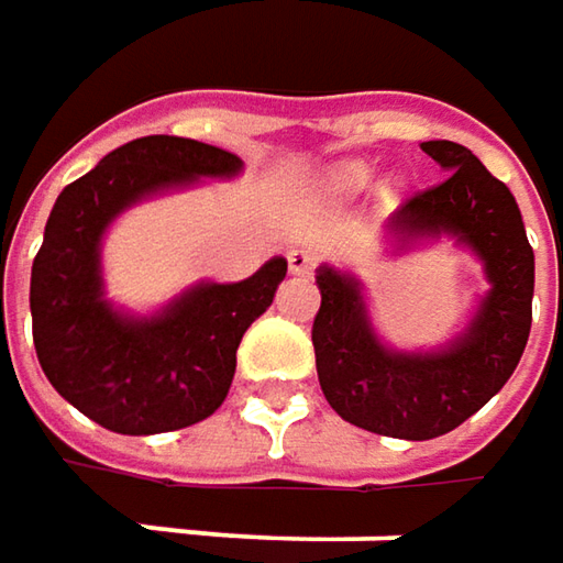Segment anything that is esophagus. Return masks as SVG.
Instances as JSON below:
<instances>
[{
	"label": "esophagus",
	"mask_w": 563,
	"mask_h": 563,
	"mask_svg": "<svg viewBox=\"0 0 563 563\" xmlns=\"http://www.w3.org/2000/svg\"><path fill=\"white\" fill-rule=\"evenodd\" d=\"M313 266L316 256L310 250H291V253H288V269H291L294 275H310Z\"/></svg>",
	"instance_id": "1"
}]
</instances>
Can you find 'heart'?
I'll return each mask as SVG.
<instances>
[{
	"instance_id": "obj_1",
	"label": "heart",
	"mask_w": 563,
	"mask_h": 563,
	"mask_svg": "<svg viewBox=\"0 0 563 563\" xmlns=\"http://www.w3.org/2000/svg\"><path fill=\"white\" fill-rule=\"evenodd\" d=\"M366 181H369V172L363 165H344V168H338L335 175H332V187H335L338 194H354Z\"/></svg>"
}]
</instances>
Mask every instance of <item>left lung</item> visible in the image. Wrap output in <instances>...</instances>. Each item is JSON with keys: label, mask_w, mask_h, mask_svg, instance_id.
Returning <instances> with one entry per match:
<instances>
[{"label": "left lung", "mask_w": 563, "mask_h": 563, "mask_svg": "<svg viewBox=\"0 0 563 563\" xmlns=\"http://www.w3.org/2000/svg\"><path fill=\"white\" fill-rule=\"evenodd\" d=\"M439 185L407 197L391 219L400 238L451 231L486 263L492 291L464 335L439 354H391L369 329L354 278L319 269L316 373L341 420L366 432L426 442L457 429L501 391L532 325V247L517 200L466 146L429 141Z\"/></svg>", "instance_id": "1"}]
</instances>
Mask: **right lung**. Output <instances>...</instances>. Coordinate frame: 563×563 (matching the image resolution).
<instances>
[{
    "instance_id": "obj_1",
    "label": "right lung",
    "mask_w": 563,
    "mask_h": 563,
    "mask_svg": "<svg viewBox=\"0 0 563 563\" xmlns=\"http://www.w3.org/2000/svg\"><path fill=\"white\" fill-rule=\"evenodd\" d=\"M241 159L187 137H137L65 187L33 256V347L53 388L121 435L185 429L225 400L238 344L266 313L288 260L238 285H200L153 319H124L102 300L99 238L124 206L200 175H234Z\"/></svg>"
}]
</instances>
